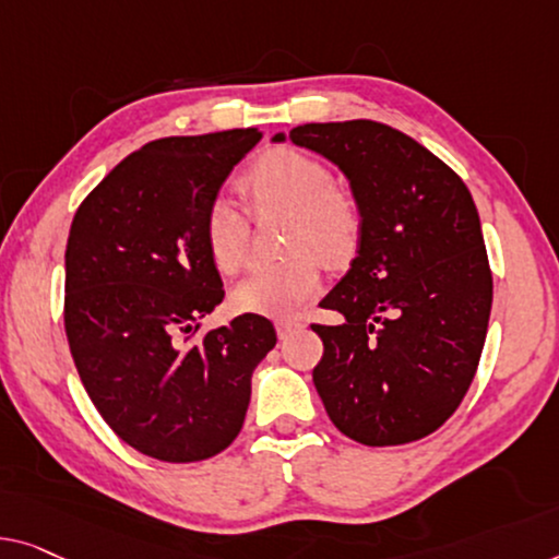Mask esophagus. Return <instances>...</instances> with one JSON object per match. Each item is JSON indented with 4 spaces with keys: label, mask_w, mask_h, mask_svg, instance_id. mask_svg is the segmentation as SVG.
Segmentation results:
<instances>
[{
    "label": "esophagus",
    "mask_w": 559,
    "mask_h": 559,
    "mask_svg": "<svg viewBox=\"0 0 559 559\" xmlns=\"http://www.w3.org/2000/svg\"><path fill=\"white\" fill-rule=\"evenodd\" d=\"M304 323L301 321H278L276 323V331H278V338H288L294 336L296 331H301Z\"/></svg>",
    "instance_id": "34e87169"
}]
</instances>
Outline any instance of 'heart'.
I'll use <instances>...</instances> for the list:
<instances>
[{"instance_id":"b5f03b06","label":"heart","mask_w":559,"mask_h":559,"mask_svg":"<svg viewBox=\"0 0 559 559\" xmlns=\"http://www.w3.org/2000/svg\"><path fill=\"white\" fill-rule=\"evenodd\" d=\"M246 198L258 215H290V251L313 248L323 261L341 263L354 253L361 236V207L352 190L333 186L331 173L313 155L276 147L246 170ZM203 238L207 255L221 273L243 269L251 243L246 213L226 198H215L205 211ZM321 269L311 253H298L278 265H255L233 290L240 313L288 319L319 294Z\"/></svg>"}]
</instances>
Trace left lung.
<instances>
[{
    "label": "left lung",
    "instance_id": "1",
    "mask_svg": "<svg viewBox=\"0 0 559 559\" xmlns=\"http://www.w3.org/2000/svg\"><path fill=\"white\" fill-rule=\"evenodd\" d=\"M286 140L336 165L361 207L352 269L321 301L344 321L313 326L316 391L341 435L366 447L427 437L462 404L492 311L472 193L389 124L308 122L273 135Z\"/></svg>",
    "mask_w": 559,
    "mask_h": 559
}]
</instances>
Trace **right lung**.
Instances as JSON below:
<instances>
[{"instance_id":"obj_1","label":"right lung","mask_w":559,"mask_h":559,"mask_svg":"<svg viewBox=\"0 0 559 559\" xmlns=\"http://www.w3.org/2000/svg\"><path fill=\"white\" fill-rule=\"evenodd\" d=\"M255 128L153 140L105 175L74 213L64 251V331L110 429L160 462H200L243 427L251 377L276 346L243 313L200 333L223 301L203 221Z\"/></svg>"}]
</instances>
